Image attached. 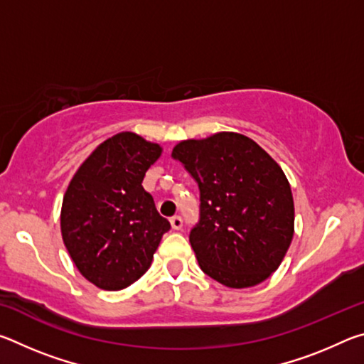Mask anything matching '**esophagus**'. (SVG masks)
Returning <instances> with one entry per match:
<instances>
[{"label":"esophagus","instance_id":"34e87169","mask_svg":"<svg viewBox=\"0 0 364 364\" xmlns=\"http://www.w3.org/2000/svg\"><path fill=\"white\" fill-rule=\"evenodd\" d=\"M170 225H171V228H173V230H181L183 218L180 217V215H175V217L170 218Z\"/></svg>","mask_w":364,"mask_h":364}]
</instances>
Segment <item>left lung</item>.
Segmentation results:
<instances>
[{"mask_svg": "<svg viewBox=\"0 0 364 364\" xmlns=\"http://www.w3.org/2000/svg\"><path fill=\"white\" fill-rule=\"evenodd\" d=\"M171 157L199 186V221L189 232L200 269L242 289L269 278L294 236L291 184L255 141L239 133L181 141Z\"/></svg>", "mask_w": 364, "mask_h": 364, "instance_id": "left-lung-1", "label": "left lung"}]
</instances>
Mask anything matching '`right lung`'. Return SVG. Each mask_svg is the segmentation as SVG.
Here are the masks:
<instances>
[{
	"instance_id": "add662e5",
	"label": "right lung",
	"mask_w": 364,
	"mask_h": 364,
	"mask_svg": "<svg viewBox=\"0 0 364 364\" xmlns=\"http://www.w3.org/2000/svg\"><path fill=\"white\" fill-rule=\"evenodd\" d=\"M162 147L123 132L101 143L65 191L60 231L73 263L104 291H120L151 267L170 230L144 191L147 168Z\"/></svg>"
}]
</instances>
